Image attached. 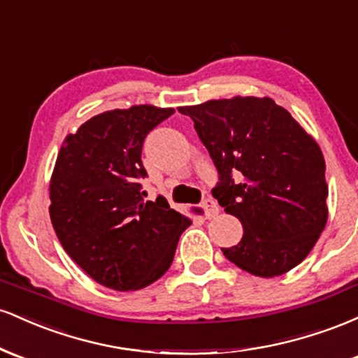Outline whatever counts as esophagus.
<instances>
[{
	"instance_id": "1",
	"label": "esophagus",
	"mask_w": 358,
	"mask_h": 358,
	"mask_svg": "<svg viewBox=\"0 0 358 358\" xmlns=\"http://www.w3.org/2000/svg\"><path fill=\"white\" fill-rule=\"evenodd\" d=\"M202 208L205 210V217H207V219H215L220 212L219 205H217L213 199H205L202 202Z\"/></svg>"
}]
</instances>
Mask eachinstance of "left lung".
Wrapping results in <instances>:
<instances>
[{
  "mask_svg": "<svg viewBox=\"0 0 358 358\" xmlns=\"http://www.w3.org/2000/svg\"><path fill=\"white\" fill-rule=\"evenodd\" d=\"M219 171L213 199L237 217L244 236L222 248L254 276L296 268L328 219V185L320 146L269 97H234L180 108ZM238 180H233V175Z\"/></svg>",
  "mask_w": 358,
  "mask_h": 358,
  "instance_id": "1",
  "label": "left lung"
}]
</instances>
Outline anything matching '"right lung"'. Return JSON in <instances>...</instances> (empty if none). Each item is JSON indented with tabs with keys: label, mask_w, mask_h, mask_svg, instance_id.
<instances>
[{
	"label": "right lung",
	"mask_w": 358,
	"mask_h": 358,
	"mask_svg": "<svg viewBox=\"0 0 358 358\" xmlns=\"http://www.w3.org/2000/svg\"><path fill=\"white\" fill-rule=\"evenodd\" d=\"M173 109L133 106L94 116L65 139L50 182V219L62 248L94 281L141 289L166 273L190 220L139 180L150 131Z\"/></svg>",
	"instance_id": "right-lung-1"
}]
</instances>
